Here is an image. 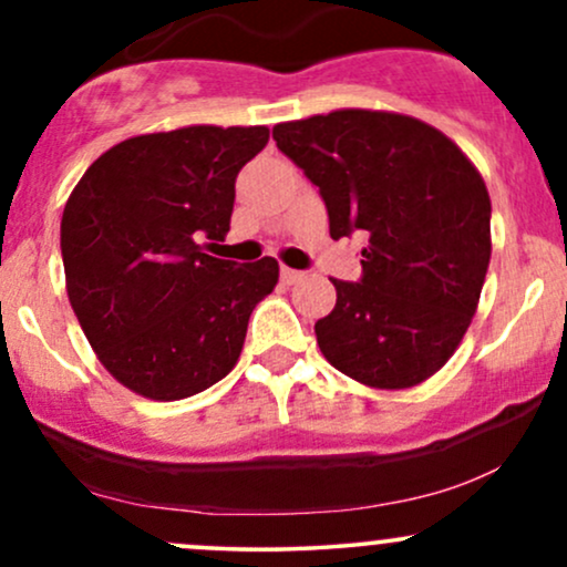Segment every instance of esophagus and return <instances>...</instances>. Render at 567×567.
I'll return each mask as SVG.
<instances>
[{
	"label": "esophagus",
	"mask_w": 567,
	"mask_h": 567,
	"mask_svg": "<svg viewBox=\"0 0 567 567\" xmlns=\"http://www.w3.org/2000/svg\"><path fill=\"white\" fill-rule=\"evenodd\" d=\"M279 277H282L285 285H296V282H301V279H303V271L288 269V266H282V269H279Z\"/></svg>",
	"instance_id": "obj_1"
}]
</instances>
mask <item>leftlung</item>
Listing matches in <instances>:
<instances>
[{"instance_id":"obj_1","label":"left lung","mask_w":567,"mask_h":567,"mask_svg":"<svg viewBox=\"0 0 567 567\" xmlns=\"http://www.w3.org/2000/svg\"><path fill=\"white\" fill-rule=\"evenodd\" d=\"M271 133L320 188L330 237L368 239L360 282L333 279V311L315 324L324 360L375 389L426 381L470 328L491 264L477 167L405 114L341 109Z\"/></svg>"}]
</instances>
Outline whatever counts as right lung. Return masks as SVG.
Wrapping results in <instances>:
<instances>
[{"mask_svg":"<svg viewBox=\"0 0 567 567\" xmlns=\"http://www.w3.org/2000/svg\"><path fill=\"white\" fill-rule=\"evenodd\" d=\"M269 127L194 125L135 135L101 154L66 202L61 256L71 309L97 360L135 394L184 400L237 365L275 258L210 256L234 181Z\"/></svg>","mask_w":567,"mask_h":567,"instance_id":"1","label":"right lung"}]
</instances>
